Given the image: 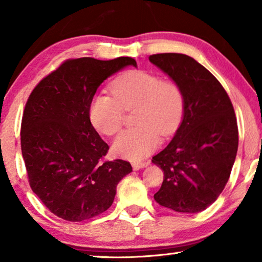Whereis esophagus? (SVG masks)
<instances>
[{
    "label": "esophagus",
    "mask_w": 262,
    "mask_h": 262,
    "mask_svg": "<svg viewBox=\"0 0 262 262\" xmlns=\"http://www.w3.org/2000/svg\"><path fill=\"white\" fill-rule=\"evenodd\" d=\"M149 161H143V162H134L132 163V167H134V169H142V168H145L146 166H149Z\"/></svg>",
    "instance_id": "obj_1"
}]
</instances>
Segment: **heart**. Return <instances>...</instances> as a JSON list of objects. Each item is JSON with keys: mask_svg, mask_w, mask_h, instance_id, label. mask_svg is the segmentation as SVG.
<instances>
[{"mask_svg": "<svg viewBox=\"0 0 262 262\" xmlns=\"http://www.w3.org/2000/svg\"><path fill=\"white\" fill-rule=\"evenodd\" d=\"M110 94H98L89 106V119L100 134L113 136L124 123V111H135L136 127L124 131L113 143V151L137 161L160 144V135L174 134L184 114V94L174 81L162 80L145 70H130L111 83Z\"/></svg>", "mask_w": 262, "mask_h": 262, "instance_id": "1", "label": "heart"}]
</instances>
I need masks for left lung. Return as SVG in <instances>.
<instances>
[{
  "label": "left lung",
  "instance_id": "obj_1",
  "mask_svg": "<svg viewBox=\"0 0 262 262\" xmlns=\"http://www.w3.org/2000/svg\"><path fill=\"white\" fill-rule=\"evenodd\" d=\"M149 60L184 94L180 126L151 160L164 174L154 198L177 212H200L220 196L234 166L238 148L234 107L220 81L192 57L157 53Z\"/></svg>",
  "mask_w": 262,
  "mask_h": 262
}]
</instances>
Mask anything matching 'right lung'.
<instances>
[{
	"label": "right lung",
	"mask_w": 262,
	"mask_h": 262,
	"mask_svg": "<svg viewBox=\"0 0 262 262\" xmlns=\"http://www.w3.org/2000/svg\"><path fill=\"white\" fill-rule=\"evenodd\" d=\"M131 57L68 59L32 91L21 121V151L30 186L57 217L81 222L112 205L117 185L132 171L124 160L105 161L110 146L89 119L99 85Z\"/></svg>",
	"instance_id": "right-lung-1"
}]
</instances>
